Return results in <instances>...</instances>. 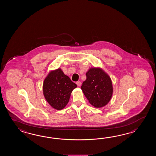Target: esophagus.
Returning a JSON list of instances; mask_svg holds the SVG:
<instances>
[{
    "instance_id": "esophagus-1",
    "label": "esophagus",
    "mask_w": 156,
    "mask_h": 156,
    "mask_svg": "<svg viewBox=\"0 0 156 156\" xmlns=\"http://www.w3.org/2000/svg\"><path fill=\"white\" fill-rule=\"evenodd\" d=\"M76 83L77 85L78 86H80L81 85V83L80 81H77Z\"/></svg>"
}]
</instances>
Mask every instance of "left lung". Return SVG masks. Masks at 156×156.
I'll use <instances>...</instances> for the list:
<instances>
[{"instance_id": "left-lung-1", "label": "left lung", "mask_w": 156, "mask_h": 156, "mask_svg": "<svg viewBox=\"0 0 156 156\" xmlns=\"http://www.w3.org/2000/svg\"><path fill=\"white\" fill-rule=\"evenodd\" d=\"M86 79L81 89L89 103L96 108H101L109 101L113 94L110 77L100 69L91 68L86 73Z\"/></svg>"}]
</instances>
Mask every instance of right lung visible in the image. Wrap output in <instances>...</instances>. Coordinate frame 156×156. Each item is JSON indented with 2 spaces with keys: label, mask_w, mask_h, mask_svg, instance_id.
<instances>
[{
  "label": "right lung",
  "mask_w": 156,
  "mask_h": 156,
  "mask_svg": "<svg viewBox=\"0 0 156 156\" xmlns=\"http://www.w3.org/2000/svg\"><path fill=\"white\" fill-rule=\"evenodd\" d=\"M76 87V84L58 69L51 71L44 80L43 94L47 102L53 108L61 110L66 105L71 93Z\"/></svg>",
  "instance_id": "right-lung-1"
}]
</instances>
